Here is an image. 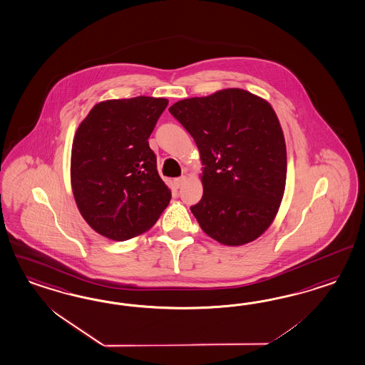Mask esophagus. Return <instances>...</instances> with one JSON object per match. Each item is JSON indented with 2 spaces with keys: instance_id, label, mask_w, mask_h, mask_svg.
Returning <instances> with one entry per match:
<instances>
[{
  "instance_id": "obj_1",
  "label": "esophagus",
  "mask_w": 365,
  "mask_h": 365,
  "mask_svg": "<svg viewBox=\"0 0 365 365\" xmlns=\"http://www.w3.org/2000/svg\"><path fill=\"white\" fill-rule=\"evenodd\" d=\"M187 181V178L185 176H181V178H175V187H181L182 185H184V182Z\"/></svg>"
}]
</instances>
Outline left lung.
I'll return each instance as SVG.
<instances>
[{"label":"left lung","mask_w":365,"mask_h":365,"mask_svg":"<svg viewBox=\"0 0 365 365\" xmlns=\"http://www.w3.org/2000/svg\"><path fill=\"white\" fill-rule=\"evenodd\" d=\"M193 137L202 197L190 207L209 237L239 247L260 237L280 208L287 180L282 125L268 101L230 88L169 108Z\"/></svg>","instance_id":"obj_1"}]
</instances>
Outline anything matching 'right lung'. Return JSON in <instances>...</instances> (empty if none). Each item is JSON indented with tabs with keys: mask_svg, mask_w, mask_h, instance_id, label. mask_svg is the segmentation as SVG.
Returning <instances> with one entry per match:
<instances>
[{
	"mask_svg": "<svg viewBox=\"0 0 365 365\" xmlns=\"http://www.w3.org/2000/svg\"><path fill=\"white\" fill-rule=\"evenodd\" d=\"M167 98L138 96L94 105L72 145L71 182L83 220L101 236L125 241L150 230L172 193L148 138Z\"/></svg>",
	"mask_w": 365,
	"mask_h": 365,
	"instance_id": "right-lung-1",
	"label": "right lung"
}]
</instances>
